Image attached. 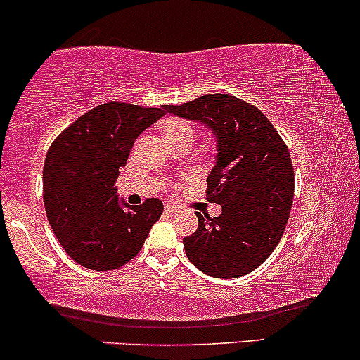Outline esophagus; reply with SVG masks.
Returning <instances> with one entry per match:
<instances>
[{
  "label": "esophagus",
  "instance_id": "34e87169",
  "mask_svg": "<svg viewBox=\"0 0 360 360\" xmlns=\"http://www.w3.org/2000/svg\"><path fill=\"white\" fill-rule=\"evenodd\" d=\"M165 211H166V212H169V214H173V212L179 211V207L173 206V204H166V206H165Z\"/></svg>",
  "mask_w": 360,
  "mask_h": 360
}]
</instances>
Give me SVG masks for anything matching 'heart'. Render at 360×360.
Here are the masks:
<instances>
[{
    "label": "heart",
    "mask_w": 360,
    "mask_h": 360,
    "mask_svg": "<svg viewBox=\"0 0 360 360\" xmlns=\"http://www.w3.org/2000/svg\"><path fill=\"white\" fill-rule=\"evenodd\" d=\"M158 130H160L161 137L168 142L169 148H175V146H191L192 139H194L192 127L185 120L176 117H168L161 120L158 123Z\"/></svg>",
    "instance_id": "obj_1"
}]
</instances>
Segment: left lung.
<instances>
[{
    "label": "left lung",
    "instance_id": "obj_1",
    "mask_svg": "<svg viewBox=\"0 0 360 360\" xmlns=\"http://www.w3.org/2000/svg\"><path fill=\"white\" fill-rule=\"evenodd\" d=\"M165 111L202 122L218 144L206 199L221 204V214L195 212L199 226L184 238L188 261L214 278L254 271L276 249L292 210L295 175L287 144L257 106L230 94L166 104Z\"/></svg>",
    "mask_w": 360,
    "mask_h": 360
}]
</instances>
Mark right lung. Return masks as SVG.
<instances>
[{"label":"right lung","instance_id":"1","mask_svg":"<svg viewBox=\"0 0 360 360\" xmlns=\"http://www.w3.org/2000/svg\"><path fill=\"white\" fill-rule=\"evenodd\" d=\"M165 115L110 101L77 118L53 141L42 172L46 216L65 252L80 266L110 271L137 256L163 202H120L117 181L135 139Z\"/></svg>","mask_w":360,"mask_h":360}]
</instances>
